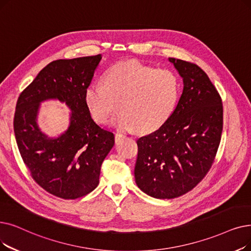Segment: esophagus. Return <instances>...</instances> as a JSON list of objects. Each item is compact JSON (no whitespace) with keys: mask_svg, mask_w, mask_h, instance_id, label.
Here are the masks:
<instances>
[{"mask_svg":"<svg viewBox=\"0 0 251 251\" xmlns=\"http://www.w3.org/2000/svg\"><path fill=\"white\" fill-rule=\"evenodd\" d=\"M126 136L124 135V134H122V133H116L115 134V140H116V143H120V141H121L123 138H125Z\"/></svg>","mask_w":251,"mask_h":251,"instance_id":"esophagus-1","label":"esophagus"}]
</instances>
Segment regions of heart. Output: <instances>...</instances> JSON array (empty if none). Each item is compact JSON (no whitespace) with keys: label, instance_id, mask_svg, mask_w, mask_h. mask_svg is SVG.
<instances>
[{"label":"heart","instance_id":"1","mask_svg":"<svg viewBox=\"0 0 251 251\" xmlns=\"http://www.w3.org/2000/svg\"><path fill=\"white\" fill-rule=\"evenodd\" d=\"M178 92V79L171 71L126 60L105 72L104 83L97 81L87 87L85 102L95 121L106 123L120 100V113L112 124L126 131L138 128L151 132L167 121Z\"/></svg>","mask_w":251,"mask_h":251}]
</instances>
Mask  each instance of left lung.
Here are the masks:
<instances>
[{"label":"left lung","instance_id":"1","mask_svg":"<svg viewBox=\"0 0 251 251\" xmlns=\"http://www.w3.org/2000/svg\"><path fill=\"white\" fill-rule=\"evenodd\" d=\"M182 79V93L167 121L138 138L137 187L151 197L172 199L188 193L210 169L223 131L222 99L198 65L168 58Z\"/></svg>","mask_w":251,"mask_h":251}]
</instances>
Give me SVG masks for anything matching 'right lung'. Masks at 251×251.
<instances>
[{
  "label": "right lung",
  "instance_id": "1",
  "mask_svg": "<svg viewBox=\"0 0 251 251\" xmlns=\"http://www.w3.org/2000/svg\"><path fill=\"white\" fill-rule=\"evenodd\" d=\"M101 57L52 61L18 97L14 133L20 155L36 182L59 198L77 199L99 186L101 164L115 145L114 133L95 123L85 102ZM48 100L71 111L67 130L55 137L37 124L40 104Z\"/></svg>",
  "mask_w": 251,
  "mask_h": 251
}]
</instances>
